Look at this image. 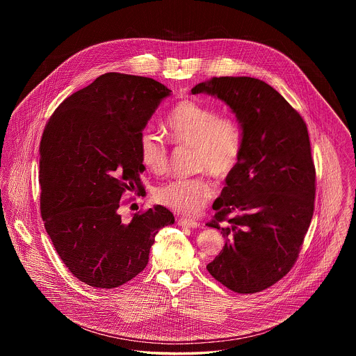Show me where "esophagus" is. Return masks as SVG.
I'll return each instance as SVG.
<instances>
[{"label": "esophagus", "mask_w": 356, "mask_h": 356, "mask_svg": "<svg viewBox=\"0 0 356 356\" xmlns=\"http://www.w3.org/2000/svg\"><path fill=\"white\" fill-rule=\"evenodd\" d=\"M177 224L181 225V227H188V228H197V227H200V222H197V221L195 220H189V219H183V218L177 220Z\"/></svg>", "instance_id": "34e87169"}]
</instances>
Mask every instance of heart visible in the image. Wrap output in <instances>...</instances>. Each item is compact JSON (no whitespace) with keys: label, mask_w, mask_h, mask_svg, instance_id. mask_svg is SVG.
I'll return each instance as SVG.
<instances>
[{"label":"heart","mask_w":356,"mask_h":356,"mask_svg":"<svg viewBox=\"0 0 356 356\" xmlns=\"http://www.w3.org/2000/svg\"><path fill=\"white\" fill-rule=\"evenodd\" d=\"M165 125L175 144L195 149L196 172L225 179L236 170L243 152V131L236 116L218 113L215 108L193 100H183L172 108ZM138 153L141 163L156 175L170 168L165 141L148 128L138 138ZM215 195L213 183L207 175H200L159 186L154 199L181 215L196 216Z\"/></svg>","instance_id":"1"}]
</instances>
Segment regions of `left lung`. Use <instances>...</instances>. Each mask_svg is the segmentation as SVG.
<instances>
[{
	"label": "left lung",
	"instance_id": "8db88e82",
	"mask_svg": "<svg viewBox=\"0 0 356 356\" xmlns=\"http://www.w3.org/2000/svg\"><path fill=\"white\" fill-rule=\"evenodd\" d=\"M192 93L225 102L243 131L240 163L207 222L225 237L207 270L237 293L260 292L292 268L314 215L315 167L307 125L277 90L254 77H213Z\"/></svg>",
	"mask_w": 356,
	"mask_h": 356
}]
</instances>
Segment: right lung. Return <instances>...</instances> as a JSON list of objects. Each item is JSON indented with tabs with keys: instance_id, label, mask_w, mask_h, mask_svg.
<instances>
[{
	"instance_id": "add662e5",
	"label": "right lung",
	"mask_w": 356,
	"mask_h": 356,
	"mask_svg": "<svg viewBox=\"0 0 356 356\" xmlns=\"http://www.w3.org/2000/svg\"><path fill=\"white\" fill-rule=\"evenodd\" d=\"M141 76L105 73L58 105L40 144V208L51 243L80 282L116 288L143 271L156 234L175 222L154 205L129 224L118 212L125 191L144 189L138 138L170 95Z\"/></svg>"
}]
</instances>
